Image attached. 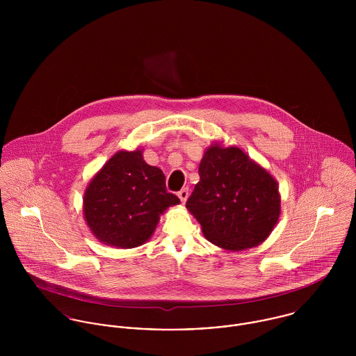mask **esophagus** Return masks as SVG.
<instances>
[{
    "label": "esophagus",
    "instance_id": "34e87169",
    "mask_svg": "<svg viewBox=\"0 0 356 356\" xmlns=\"http://www.w3.org/2000/svg\"><path fill=\"white\" fill-rule=\"evenodd\" d=\"M188 196H189V189H188V188H184L182 191L178 192V197H179V200H181V203L182 204L186 203Z\"/></svg>",
    "mask_w": 356,
    "mask_h": 356
}]
</instances>
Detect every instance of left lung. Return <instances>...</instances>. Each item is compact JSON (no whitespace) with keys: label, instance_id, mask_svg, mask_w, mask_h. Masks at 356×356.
<instances>
[{"label":"left lung","instance_id":"left-lung-1","mask_svg":"<svg viewBox=\"0 0 356 356\" xmlns=\"http://www.w3.org/2000/svg\"><path fill=\"white\" fill-rule=\"evenodd\" d=\"M199 175L186 208L208 241L227 251H243L270 236L281 212L278 185L247 153L237 147L211 145Z\"/></svg>","mask_w":356,"mask_h":356}]
</instances>
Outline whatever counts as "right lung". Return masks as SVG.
<instances>
[{
  "instance_id": "right-lung-1",
  "label": "right lung",
  "mask_w": 356,
  "mask_h": 356,
  "mask_svg": "<svg viewBox=\"0 0 356 356\" xmlns=\"http://www.w3.org/2000/svg\"><path fill=\"white\" fill-rule=\"evenodd\" d=\"M179 199L165 189L163 171L145 163L143 151L115 153L85 191L83 215L105 245L136 248L145 244L160 215Z\"/></svg>"
}]
</instances>
